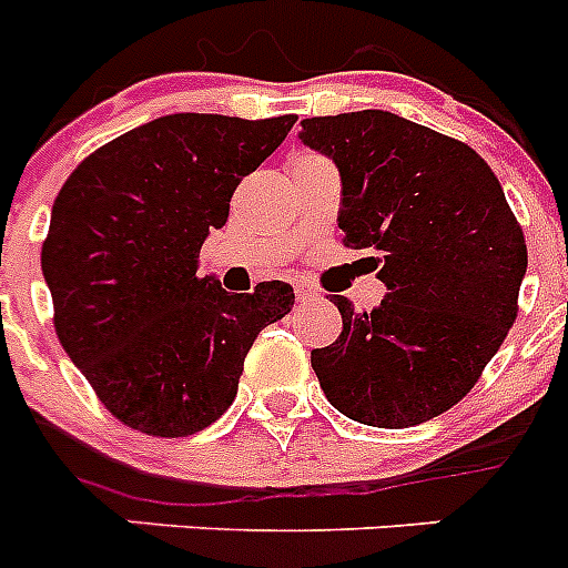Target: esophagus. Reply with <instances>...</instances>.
Returning a JSON list of instances; mask_svg holds the SVG:
<instances>
[{
  "label": "esophagus",
  "instance_id": "34e87169",
  "mask_svg": "<svg viewBox=\"0 0 568 568\" xmlns=\"http://www.w3.org/2000/svg\"><path fill=\"white\" fill-rule=\"evenodd\" d=\"M295 293H298V301H315L321 295V290L313 287V284H304V281H301V284H295Z\"/></svg>",
  "mask_w": 568,
  "mask_h": 568
}]
</instances>
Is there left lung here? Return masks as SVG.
<instances>
[{
	"label": "left lung",
	"mask_w": 568,
	"mask_h": 568,
	"mask_svg": "<svg viewBox=\"0 0 568 568\" xmlns=\"http://www.w3.org/2000/svg\"><path fill=\"white\" fill-rule=\"evenodd\" d=\"M298 139L341 173L344 247L369 250L386 295H333L344 329L310 361L346 418L404 429L458 404L518 318L526 241L469 144L386 110L315 115Z\"/></svg>",
	"instance_id": "obj_1"
}]
</instances>
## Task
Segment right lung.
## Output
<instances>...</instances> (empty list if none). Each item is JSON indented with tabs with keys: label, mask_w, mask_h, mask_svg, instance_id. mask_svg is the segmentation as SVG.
I'll use <instances>...</instances> for the list:
<instances>
[{
	"label": "right lung",
	"mask_w": 568,
	"mask_h": 568,
	"mask_svg": "<svg viewBox=\"0 0 568 568\" xmlns=\"http://www.w3.org/2000/svg\"><path fill=\"white\" fill-rule=\"evenodd\" d=\"M293 124L162 115L90 153L59 190L42 244L53 327L130 429L184 438L222 418L253 341L293 310L284 281L230 295L195 273L239 182Z\"/></svg>",
	"instance_id": "right-lung-1"
}]
</instances>
